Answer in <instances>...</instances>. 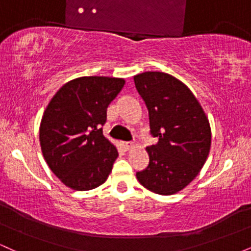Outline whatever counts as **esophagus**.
Wrapping results in <instances>:
<instances>
[{"mask_svg":"<svg viewBox=\"0 0 251 251\" xmlns=\"http://www.w3.org/2000/svg\"><path fill=\"white\" fill-rule=\"evenodd\" d=\"M122 146H123V149L125 150V151H128V150L131 149L132 146H133V143H131V142H123L122 143Z\"/></svg>","mask_w":251,"mask_h":251,"instance_id":"esophagus-1","label":"esophagus"}]
</instances>
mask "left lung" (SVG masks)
<instances>
[{
  "instance_id": "8db88e82",
  "label": "left lung",
  "mask_w": 251,
  "mask_h": 251,
  "mask_svg": "<svg viewBox=\"0 0 251 251\" xmlns=\"http://www.w3.org/2000/svg\"><path fill=\"white\" fill-rule=\"evenodd\" d=\"M135 88L149 109L155 145L146 148L149 166L137 179L154 194L179 192L200 174L211 148V128L191 89L164 72L133 76Z\"/></svg>"
}]
</instances>
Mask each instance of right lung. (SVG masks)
<instances>
[{
    "mask_svg": "<svg viewBox=\"0 0 251 251\" xmlns=\"http://www.w3.org/2000/svg\"><path fill=\"white\" fill-rule=\"evenodd\" d=\"M123 77L81 76L66 82L43 112L40 145L46 163L68 188L96 189L106 181L118 150L101 126Z\"/></svg>",
    "mask_w": 251,
    "mask_h": 251,
    "instance_id": "add662e5",
    "label": "right lung"
}]
</instances>
